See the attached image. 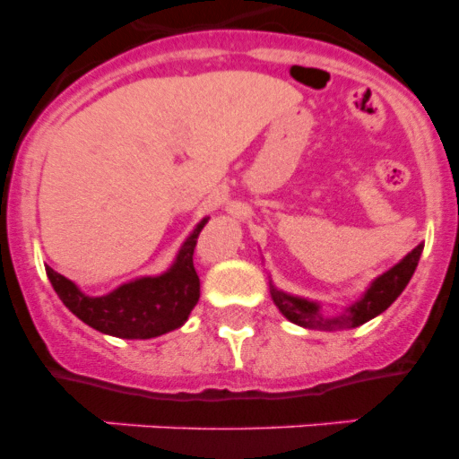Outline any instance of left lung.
Listing matches in <instances>:
<instances>
[{
	"label": "left lung",
	"instance_id": "obj_1",
	"mask_svg": "<svg viewBox=\"0 0 459 459\" xmlns=\"http://www.w3.org/2000/svg\"><path fill=\"white\" fill-rule=\"evenodd\" d=\"M420 253H423V246H416L400 264H395L391 271L379 275L360 301H356L350 310H344L338 317H324L322 312H319L317 303L282 294V291H278L275 287H271V296H273V303L278 306V310L282 312L290 322L299 324V326L317 328V331L356 328L360 326V324L370 322V319L377 317L379 312L386 310V307L395 301L397 296L403 294V290L407 287L409 280H411L413 271L419 266Z\"/></svg>",
	"mask_w": 459,
	"mask_h": 459
}]
</instances>
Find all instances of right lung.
<instances>
[{
	"label": "right lung",
	"mask_w": 459,
	"mask_h": 459,
	"mask_svg": "<svg viewBox=\"0 0 459 459\" xmlns=\"http://www.w3.org/2000/svg\"><path fill=\"white\" fill-rule=\"evenodd\" d=\"M181 246L172 269L156 278H140L117 287L105 296H87L71 280L46 266V273L64 306L100 333L128 340H149L179 328L200 299V275L195 271L193 253L202 227Z\"/></svg>",
	"instance_id": "1"
}]
</instances>
